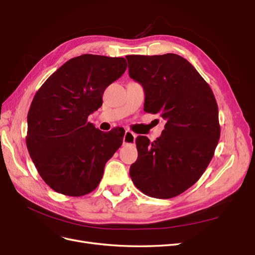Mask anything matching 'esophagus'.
<instances>
[{"instance_id":"34e87169","label":"esophagus","mask_w":255,"mask_h":255,"mask_svg":"<svg viewBox=\"0 0 255 255\" xmlns=\"http://www.w3.org/2000/svg\"><path fill=\"white\" fill-rule=\"evenodd\" d=\"M135 137L136 135L130 130H126L125 131V135L123 137V144H134L135 143Z\"/></svg>"}]
</instances>
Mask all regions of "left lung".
<instances>
[{
	"instance_id": "obj_1",
	"label": "left lung",
	"mask_w": 255,
	"mask_h": 255,
	"mask_svg": "<svg viewBox=\"0 0 255 255\" xmlns=\"http://www.w3.org/2000/svg\"><path fill=\"white\" fill-rule=\"evenodd\" d=\"M126 59L130 78L144 87V110L167 121L153 143L136 137L130 177L144 194L171 199L199 181L213 157L221 135L218 104L209 85L180 55Z\"/></svg>"
}]
</instances>
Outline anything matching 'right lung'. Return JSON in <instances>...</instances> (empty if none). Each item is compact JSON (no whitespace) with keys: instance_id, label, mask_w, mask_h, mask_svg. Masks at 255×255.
Instances as JSON below:
<instances>
[{"instance_id":"add662e5","label":"right lung","mask_w":255,"mask_h":255,"mask_svg":"<svg viewBox=\"0 0 255 255\" xmlns=\"http://www.w3.org/2000/svg\"><path fill=\"white\" fill-rule=\"evenodd\" d=\"M126 68L124 58L82 54L61 66L35 93L26 145L37 172L54 191L82 196L99 186L125 130L104 133L87 119Z\"/></svg>"}]
</instances>
